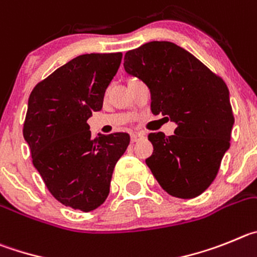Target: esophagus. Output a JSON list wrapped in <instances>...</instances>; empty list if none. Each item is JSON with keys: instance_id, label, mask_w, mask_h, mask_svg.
<instances>
[{"instance_id": "1", "label": "esophagus", "mask_w": 257, "mask_h": 257, "mask_svg": "<svg viewBox=\"0 0 257 257\" xmlns=\"http://www.w3.org/2000/svg\"><path fill=\"white\" fill-rule=\"evenodd\" d=\"M141 138H142V136H141V134H132V136H131V142L132 143L137 142V141H140Z\"/></svg>"}]
</instances>
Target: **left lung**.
Wrapping results in <instances>:
<instances>
[{
  "label": "left lung",
  "instance_id": "1",
  "mask_svg": "<svg viewBox=\"0 0 257 257\" xmlns=\"http://www.w3.org/2000/svg\"><path fill=\"white\" fill-rule=\"evenodd\" d=\"M124 69L150 88L152 114L177 124L169 137L163 132L149 134L154 152L146 164L170 196L197 197L214 182L230 146L234 116L225 82L166 41L128 51Z\"/></svg>",
  "mask_w": 257,
  "mask_h": 257
}]
</instances>
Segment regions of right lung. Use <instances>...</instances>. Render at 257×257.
<instances>
[{
	"label": "right lung",
	"mask_w": 257,
	"mask_h": 257,
	"mask_svg": "<svg viewBox=\"0 0 257 257\" xmlns=\"http://www.w3.org/2000/svg\"><path fill=\"white\" fill-rule=\"evenodd\" d=\"M121 52L85 54L60 66L32 91L23 134L34 168L50 193L65 206L88 212L110 192L112 172L129 134L92 138L87 120L102 108Z\"/></svg>",
	"instance_id": "obj_1"
}]
</instances>
